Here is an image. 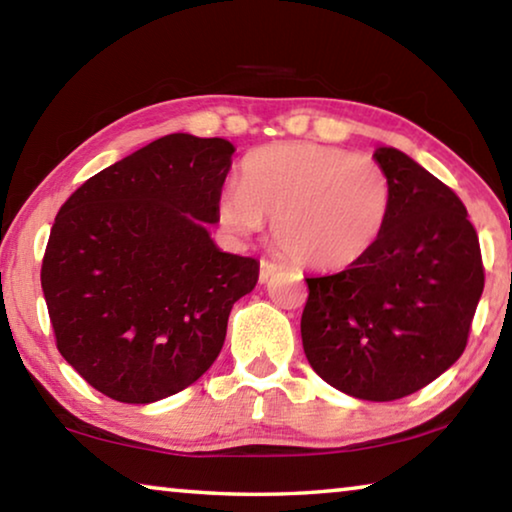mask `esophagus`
<instances>
[{
	"mask_svg": "<svg viewBox=\"0 0 512 512\" xmlns=\"http://www.w3.org/2000/svg\"><path fill=\"white\" fill-rule=\"evenodd\" d=\"M278 271H280L278 264L269 262V259H262V262H259V282H266L269 278H273Z\"/></svg>",
	"mask_w": 512,
	"mask_h": 512,
	"instance_id": "esophagus-1",
	"label": "esophagus"
}]
</instances>
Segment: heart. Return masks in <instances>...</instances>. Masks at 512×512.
I'll use <instances>...</instances> for the list:
<instances>
[{
  "instance_id": "1",
  "label": "heart",
  "mask_w": 512,
  "mask_h": 512,
  "mask_svg": "<svg viewBox=\"0 0 512 512\" xmlns=\"http://www.w3.org/2000/svg\"><path fill=\"white\" fill-rule=\"evenodd\" d=\"M241 186L218 193L220 225L250 236L273 220V241L292 262L347 269L377 246L393 207L384 167L315 142L262 147L243 158Z\"/></svg>"
}]
</instances>
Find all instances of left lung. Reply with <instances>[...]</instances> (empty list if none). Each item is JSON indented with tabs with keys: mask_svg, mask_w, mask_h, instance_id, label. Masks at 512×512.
Masks as SVG:
<instances>
[{
	"mask_svg": "<svg viewBox=\"0 0 512 512\" xmlns=\"http://www.w3.org/2000/svg\"><path fill=\"white\" fill-rule=\"evenodd\" d=\"M375 158L393 186L386 230L361 262L305 278L301 338L326 384L391 402L462 356L485 269L460 197L398 149L379 147Z\"/></svg>",
	"mask_w": 512,
	"mask_h": 512,
	"instance_id": "1",
	"label": "left lung"
}]
</instances>
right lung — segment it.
Instances as JSON below:
<instances>
[{
	"label": "right lung",
	"instance_id": "obj_1",
	"mask_svg": "<svg viewBox=\"0 0 512 512\" xmlns=\"http://www.w3.org/2000/svg\"><path fill=\"white\" fill-rule=\"evenodd\" d=\"M234 147L172 133L61 204L41 266L59 354L108 398L149 404L200 379L259 262L207 232Z\"/></svg>",
	"mask_w": 512,
	"mask_h": 512
}]
</instances>
